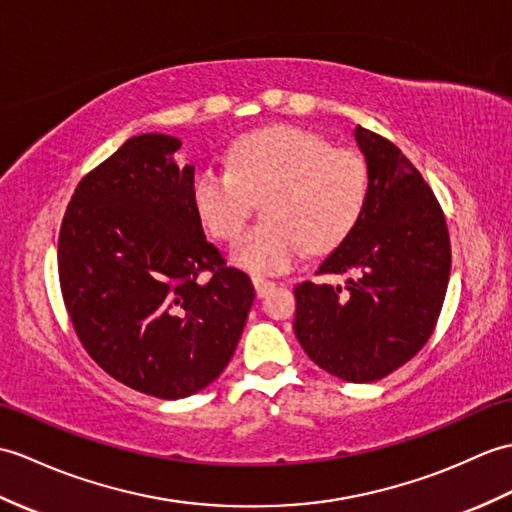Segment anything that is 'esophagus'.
Returning <instances> with one entry per match:
<instances>
[{
	"instance_id": "1",
	"label": "esophagus",
	"mask_w": 512,
	"mask_h": 512,
	"mask_svg": "<svg viewBox=\"0 0 512 512\" xmlns=\"http://www.w3.org/2000/svg\"><path fill=\"white\" fill-rule=\"evenodd\" d=\"M253 285H255L257 296H266L272 288H275V281L264 279V277H253Z\"/></svg>"
}]
</instances>
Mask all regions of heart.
Listing matches in <instances>:
<instances>
[{
  "mask_svg": "<svg viewBox=\"0 0 512 512\" xmlns=\"http://www.w3.org/2000/svg\"><path fill=\"white\" fill-rule=\"evenodd\" d=\"M368 165L360 152L331 148L310 130L270 126L242 135L229 170L200 168L192 198L207 229L233 240L264 198L266 220L237 237L231 261L253 275L288 270L307 248L329 253L362 218Z\"/></svg>",
  "mask_w": 512,
  "mask_h": 512,
  "instance_id": "heart-1",
  "label": "heart"
}]
</instances>
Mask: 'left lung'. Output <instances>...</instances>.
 I'll use <instances>...</instances> for the list:
<instances>
[{
  "instance_id": "obj_1",
  "label": "left lung",
  "mask_w": 512,
  "mask_h": 512,
  "mask_svg": "<svg viewBox=\"0 0 512 512\" xmlns=\"http://www.w3.org/2000/svg\"><path fill=\"white\" fill-rule=\"evenodd\" d=\"M353 137L368 165V200L355 229L318 266L344 285L294 288V334L323 371L344 382L382 379L421 351L445 301L451 246L443 209L401 150L371 130Z\"/></svg>"
}]
</instances>
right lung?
<instances>
[{"mask_svg": "<svg viewBox=\"0 0 512 512\" xmlns=\"http://www.w3.org/2000/svg\"><path fill=\"white\" fill-rule=\"evenodd\" d=\"M181 139L146 133L78 183L58 235L76 334L106 373L159 399L209 386L233 358L255 299L207 242ZM202 269L212 272L198 282Z\"/></svg>", "mask_w": 512, "mask_h": 512, "instance_id": "add662e5", "label": "right lung"}]
</instances>
